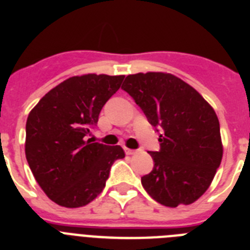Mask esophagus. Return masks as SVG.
I'll use <instances>...</instances> for the list:
<instances>
[{"label": "esophagus", "mask_w": 250, "mask_h": 250, "mask_svg": "<svg viewBox=\"0 0 250 250\" xmlns=\"http://www.w3.org/2000/svg\"><path fill=\"white\" fill-rule=\"evenodd\" d=\"M125 152H126L127 155H135L136 152H138V150H132V149H125Z\"/></svg>", "instance_id": "obj_1"}]
</instances>
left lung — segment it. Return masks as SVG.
Wrapping results in <instances>:
<instances>
[{"instance_id": "8db88e82", "label": "left lung", "mask_w": 250, "mask_h": 250, "mask_svg": "<svg viewBox=\"0 0 250 250\" xmlns=\"http://www.w3.org/2000/svg\"><path fill=\"white\" fill-rule=\"evenodd\" d=\"M121 89L160 130L154 167L141 178L152 199L165 207L189 205L207 191L223 156L215 111L190 85L164 72L126 76Z\"/></svg>"}]
</instances>
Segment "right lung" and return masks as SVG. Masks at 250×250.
<instances>
[{"label":"right lung","mask_w":250,"mask_h":250,"mask_svg":"<svg viewBox=\"0 0 250 250\" xmlns=\"http://www.w3.org/2000/svg\"><path fill=\"white\" fill-rule=\"evenodd\" d=\"M120 76L70 77L47 92L28 114L25 152L36 182L61 207L89 204L105 188L123 147L87 140L103 106L118 91Z\"/></svg>","instance_id":"obj_1"}]
</instances>
